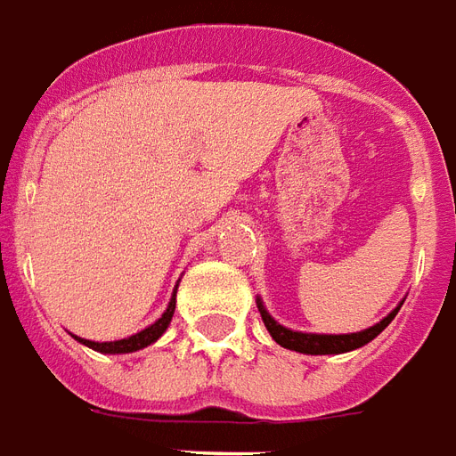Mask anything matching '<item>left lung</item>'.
I'll use <instances>...</instances> for the list:
<instances>
[{
  "instance_id": "left-lung-1",
  "label": "left lung",
  "mask_w": 456,
  "mask_h": 456,
  "mask_svg": "<svg viewBox=\"0 0 456 456\" xmlns=\"http://www.w3.org/2000/svg\"><path fill=\"white\" fill-rule=\"evenodd\" d=\"M257 308H260V315L265 325H267L269 335L274 338V342H279L281 347L294 352H304V354H342V352L357 350L362 345H367L377 338L384 328H387L394 318H396L398 308L401 304L391 311V314L379 321L377 325H371L367 330H360V333H350V335H315V333H297V330H289L284 325H279L272 315L267 314V308L262 305V301L257 298Z\"/></svg>"
}]
</instances>
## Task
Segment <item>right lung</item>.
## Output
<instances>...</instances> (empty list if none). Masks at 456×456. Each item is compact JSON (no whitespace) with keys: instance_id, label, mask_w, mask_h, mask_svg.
<instances>
[{"instance_id":"right-lung-1","label":"right lung","mask_w":456,"mask_h":456,"mask_svg":"<svg viewBox=\"0 0 456 456\" xmlns=\"http://www.w3.org/2000/svg\"><path fill=\"white\" fill-rule=\"evenodd\" d=\"M175 297H177V289H175V294H172V298H169L167 311L159 315L155 323L148 325V328L141 330V333L131 335V338H123V340H114V342H92V340H85V338H77V335H72V338L82 342V345L92 347V350L104 352V354H126V352L142 350V347L152 345V342L158 340L159 335L167 330L169 321H172V315H175V304H177V298Z\"/></svg>"}]
</instances>
